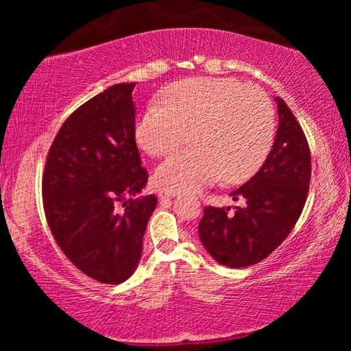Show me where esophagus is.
Instances as JSON below:
<instances>
[{
  "mask_svg": "<svg viewBox=\"0 0 351 351\" xmlns=\"http://www.w3.org/2000/svg\"><path fill=\"white\" fill-rule=\"evenodd\" d=\"M159 197L161 198H173L176 197V192L171 189H161L159 190Z\"/></svg>",
  "mask_w": 351,
  "mask_h": 351,
  "instance_id": "34e87169",
  "label": "esophagus"
}]
</instances>
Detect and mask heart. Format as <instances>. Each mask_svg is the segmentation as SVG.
Returning <instances> with one entry per match:
<instances>
[{
  "label": "heart",
  "instance_id": "heart-1",
  "mask_svg": "<svg viewBox=\"0 0 351 351\" xmlns=\"http://www.w3.org/2000/svg\"><path fill=\"white\" fill-rule=\"evenodd\" d=\"M162 104L136 121V141L150 156H165L190 139L193 147L158 165L154 180L176 192H192L224 176L240 182L265 162L274 141V111L255 86L234 79L197 77L171 83Z\"/></svg>",
  "mask_w": 351,
  "mask_h": 351
}]
</instances>
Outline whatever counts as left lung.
<instances>
[{"mask_svg": "<svg viewBox=\"0 0 351 351\" xmlns=\"http://www.w3.org/2000/svg\"><path fill=\"white\" fill-rule=\"evenodd\" d=\"M278 128L265 164L232 199L245 207L207 206L198 224L201 243L218 263L246 268L282 245L304 210L311 178V154L299 121L285 100L276 97Z\"/></svg>", "mask_w": 351, "mask_h": 351, "instance_id": "left-lung-1", "label": "left lung"}]
</instances>
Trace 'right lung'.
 <instances>
[{
	"instance_id": "obj_1",
	"label": "right lung",
	"mask_w": 351,
	"mask_h": 351,
	"mask_svg": "<svg viewBox=\"0 0 351 351\" xmlns=\"http://www.w3.org/2000/svg\"><path fill=\"white\" fill-rule=\"evenodd\" d=\"M136 83H119L80 105L47 153L41 193L63 254L100 283L125 282L139 263L158 198H136L148 173L136 145ZM122 205V211L117 206Z\"/></svg>"
}]
</instances>
